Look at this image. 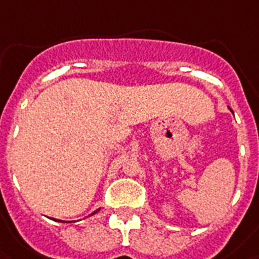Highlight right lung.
Instances as JSON below:
<instances>
[{
  "label": "right lung",
  "instance_id": "obj_1",
  "mask_svg": "<svg viewBox=\"0 0 259 259\" xmlns=\"http://www.w3.org/2000/svg\"><path fill=\"white\" fill-rule=\"evenodd\" d=\"M99 210H100V208H99ZM99 210L94 211V212H92V213H91V215H94V213H96V212H98V211H99ZM53 220H55V219H53ZM58 222H61V220H58Z\"/></svg>",
  "mask_w": 259,
  "mask_h": 259
}]
</instances>
